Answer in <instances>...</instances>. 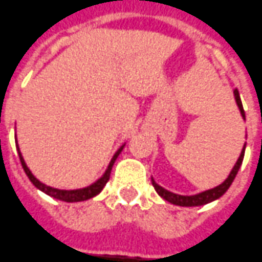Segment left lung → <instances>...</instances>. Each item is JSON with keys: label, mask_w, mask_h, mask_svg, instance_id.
Masks as SVG:
<instances>
[{"label": "left lung", "mask_w": 262, "mask_h": 262, "mask_svg": "<svg viewBox=\"0 0 262 262\" xmlns=\"http://www.w3.org/2000/svg\"><path fill=\"white\" fill-rule=\"evenodd\" d=\"M233 96H235V101H236V105H238V108H239V112H241L242 118L245 119V112H244V108H242V102H241V98H239V92H238V89H235V91H233ZM244 154H245V145H244V148H242L239 159L236 160L235 166H233V168L231 170L229 176L226 177L225 182H224V183H221L219 186H216V187H213V189H209V190L198 193V194L183 196V194H177V193L168 192L167 189H164V187H161L160 184L156 183V182H154V179H151L152 186H154L156 192L159 193L160 196H161L164 201L170 202V203H173V205H177V206H202V205H206V203H210V202L219 199V198H221V196H222V194L229 189V186L232 184L233 179H235L236 173H238V170H239V167H241L242 160H244Z\"/></svg>", "instance_id": "8db88e82"}]
</instances>
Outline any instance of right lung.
Here are the masks:
<instances>
[{
  "label": "right lung",
  "instance_id": "1",
  "mask_svg": "<svg viewBox=\"0 0 262 262\" xmlns=\"http://www.w3.org/2000/svg\"><path fill=\"white\" fill-rule=\"evenodd\" d=\"M125 145V144H124ZM124 145H121L118 148V151L114 154V157L110 161V166L106 168V171L103 173L102 177H99L95 183H92L91 186H88V187H83V189H76V190H61V189H54V187H50V186H47V184L41 183L38 179L34 177V174L30 171V168L27 167V164H26V161L23 159V156H21L20 148H18V144H17V150H18V156H20V161H21V166L24 168V171H26V174L30 179V182L36 186L38 190H41V192H45L46 194H49V196H52L54 199H59V201L63 202H83L88 201V199H91V198H94L96 194H99V193L102 192V189L105 187V184L108 183V180H110L111 176V170H112V166H114V163H115V160L119 156V152L122 151V148H124Z\"/></svg>",
  "mask_w": 262,
  "mask_h": 262
}]
</instances>
